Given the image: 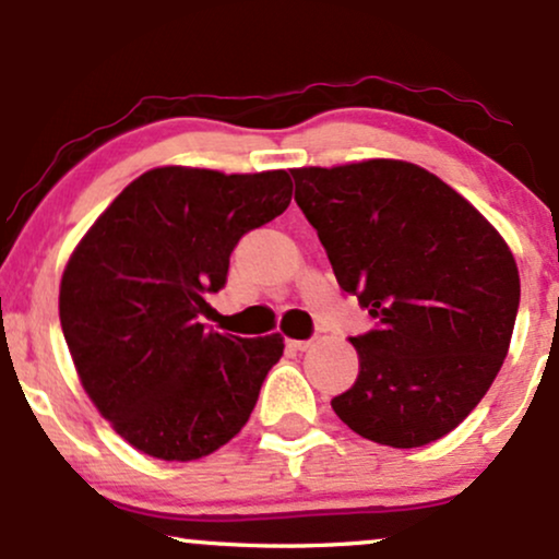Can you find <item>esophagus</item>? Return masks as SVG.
I'll use <instances>...</instances> for the list:
<instances>
[{
  "instance_id": "34e87169",
  "label": "esophagus",
  "mask_w": 559,
  "mask_h": 559,
  "mask_svg": "<svg viewBox=\"0 0 559 559\" xmlns=\"http://www.w3.org/2000/svg\"><path fill=\"white\" fill-rule=\"evenodd\" d=\"M286 346L294 352H305L307 346H312V342H305V338H286Z\"/></svg>"
}]
</instances>
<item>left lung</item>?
I'll use <instances>...</instances> for the list:
<instances>
[{
    "label": "left lung",
    "instance_id": "8db88e82",
    "mask_svg": "<svg viewBox=\"0 0 559 559\" xmlns=\"http://www.w3.org/2000/svg\"><path fill=\"white\" fill-rule=\"evenodd\" d=\"M294 199L325 247L338 286L376 329L333 413L396 449L457 428L502 368L521 275L499 230L433 173L402 159L294 168Z\"/></svg>",
    "mask_w": 559,
    "mask_h": 559
}]
</instances>
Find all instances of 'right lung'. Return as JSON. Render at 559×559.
<instances>
[{"mask_svg":"<svg viewBox=\"0 0 559 559\" xmlns=\"http://www.w3.org/2000/svg\"><path fill=\"white\" fill-rule=\"evenodd\" d=\"M292 202L286 170H146L115 197L60 284V323L102 418L168 463L213 454L241 431L284 336L239 338L199 323L247 230Z\"/></svg>","mask_w":559,"mask_h":559,"instance_id":"right-lung-1","label":"right lung"}]
</instances>
